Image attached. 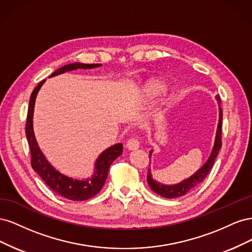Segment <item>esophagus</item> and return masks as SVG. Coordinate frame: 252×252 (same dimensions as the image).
Here are the masks:
<instances>
[{
    "label": "esophagus",
    "mask_w": 252,
    "mask_h": 252,
    "mask_svg": "<svg viewBox=\"0 0 252 252\" xmlns=\"http://www.w3.org/2000/svg\"><path fill=\"white\" fill-rule=\"evenodd\" d=\"M139 147H140V143L135 139H129L126 144V148L128 150H136L139 149Z\"/></svg>",
    "instance_id": "esophagus-1"
}]
</instances>
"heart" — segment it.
Wrapping results in <instances>:
<instances>
[{"label":"heart","mask_w":252,"mask_h":252,"mask_svg":"<svg viewBox=\"0 0 252 252\" xmlns=\"http://www.w3.org/2000/svg\"><path fill=\"white\" fill-rule=\"evenodd\" d=\"M167 89L166 83L159 79H154L148 81L144 85V93L149 97H155L164 94Z\"/></svg>","instance_id":"1"}]
</instances>
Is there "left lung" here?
Segmentation results:
<instances>
[{"instance_id":"8db88e82","label":"left lung","mask_w":252,"mask_h":252,"mask_svg":"<svg viewBox=\"0 0 252 252\" xmlns=\"http://www.w3.org/2000/svg\"><path fill=\"white\" fill-rule=\"evenodd\" d=\"M216 100L218 101V105H219V123H218L215 143H213V147L210 152V156L207 158V161L204 163V165L199 170H196L192 175H190L189 178L181 181L180 183H178V184H173V185L163 184V183H159L157 180H155L151 174L150 164H149L147 182H148L149 187L154 190L157 194L161 195L163 197H166V199H175V197H180L182 195H185L189 191H191V190H193L194 188H196L205 180V178L207 177V174L211 170V167L218 157L219 151H220V147H222V141H220V136H222L223 112H222V108H220V95H216ZM152 152H154V149H151L149 151V158H151Z\"/></svg>"}]
</instances>
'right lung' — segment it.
Segmentation results:
<instances>
[{"instance_id":"obj_1","label":"right lung","mask_w":252,"mask_h":252,"mask_svg":"<svg viewBox=\"0 0 252 252\" xmlns=\"http://www.w3.org/2000/svg\"><path fill=\"white\" fill-rule=\"evenodd\" d=\"M101 64H84V63H72L67 64L59 68L53 72L49 78L62 74L68 71L77 69H91V68L101 67ZM45 80L40 82L33 93L32 94L29 100V107L26 122V138L29 144L30 152H32V166L33 170L40 175L42 180L53 192L71 201H86L90 197L94 196L101 191L102 187L107 179L109 167L114 159L118 158L123 152V144L118 143L105 149L101 155L97 157L94 163V173L87 179H73L71 177L60 172L53 167L46 157L44 156L39 144L36 142L34 131H33V111L35 98Z\"/></svg>"}]
</instances>
